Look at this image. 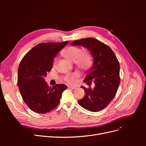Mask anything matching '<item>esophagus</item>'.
<instances>
[{
    "label": "esophagus",
    "mask_w": 146,
    "mask_h": 146,
    "mask_svg": "<svg viewBox=\"0 0 146 146\" xmlns=\"http://www.w3.org/2000/svg\"><path fill=\"white\" fill-rule=\"evenodd\" d=\"M68 88H69V89H71V90H74L76 89V87L75 86H68Z\"/></svg>",
    "instance_id": "34e87169"
}]
</instances>
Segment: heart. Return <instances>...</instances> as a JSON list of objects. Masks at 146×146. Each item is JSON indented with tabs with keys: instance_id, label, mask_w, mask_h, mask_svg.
<instances>
[{
	"instance_id": "obj_1",
	"label": "heart",
	"mask_w": 146,
	"mask_h": 146,
	"mask_svg": "<svg viewBox=\"0 0 146 146\" xmlns=\"http://www.w3.org/2000/svg\"><path fill=\"white\" fill-rule=\"evenodd\" d=\"M63 55L66 59L76 63L79 67L83 69H87L91 64L90 56L86 53L82 52L80 48L76 46H70L63 51ZM56 58L54 61V66L56 63ZM77 75L72 74L65 77V80L69 83H72L75 82Z\"/></svg>"
}]
</instances>
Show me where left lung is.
Instances as JSON below:
<instances>
[{
  "label": "left lung",
  "mask_w": 146,
  "mask_h": 146,
  "mask_svg": "<svg viewBox=\"0 0 146 146\" xmlns=\"http://www.w3.org/2000/svg\"><path fill=\"white\" fill-rule=\"evenodd\" d=\"M71 46L87 48L93 58V63L86 70L84 82L88 85L94 82V88L88 89L81 86L85 91V96L78 102L88 111H100L107 107L117 92L120 83L119 61L111 48L93 38L74 41Z\"/></svg>",
  "instance_id": "obj_1"
}]
</instances>
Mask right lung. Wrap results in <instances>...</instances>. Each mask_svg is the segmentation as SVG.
Here are the masks:
<instances>
[{
    "mask_svg": "<svg viewBox=\"0 0 146 146\" xmlns=\"http://www.w3.org/2000/svg\"><path fill=\"white\" fill-rule=\"evenodd\" d=\"M68 41L41 43L32 48L21 61L17 71V85L24 102L33 111L46 113L60 103L64 84L48 87L44 80L52 69L53 61Z\"/></svg>",
    "mask_w": 146,
    "mask_h": 146,
    "instance_id": "1",
    "label": "right lung"
}]
</instances>
